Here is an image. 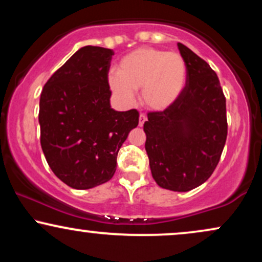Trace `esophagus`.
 <instances>
[{"label": "esophagus", "mask_w": 262, "mask_h": 262, "mask_svg": "<svg viewBox=\"0 0 262 262\" xmlns=\"http://www.w3.org/2000/svg\"><path fill=\"white\" fill-rule=\"evenodd\" d=\"M145 121H146V116L144 113H140V116H139V125H140V127H143Z\"/></svg>", "instance_id": "esophagus-1"}]
</instances>
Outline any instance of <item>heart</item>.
<instances>
[{
    "label": "heart",
    "mask_w": 262,
    "mask_h": 262,
    "mask_svg": "<svg viewBox=\"0 0 262 262\" xmlns=\"http://www.w3.org/2000/svg\"><path fill=\"white\" fill-rule=\"evenodd\" d=\"M186 79L187 66L180 54L138 48L123 56L117 74L108 77V85L122 103H133L134 91L140 89L144 106L164 111L181 96Z\"/></svg>",
    "instance_id": "heart-1"
}]
</instances>
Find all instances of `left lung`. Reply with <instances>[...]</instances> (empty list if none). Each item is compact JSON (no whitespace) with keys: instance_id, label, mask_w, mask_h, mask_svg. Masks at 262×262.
<instances>
[{"instance_id":"1","label":"left lung","mask_w":262,"mask_h":262,"mask_svg":"<svg viewBox=\"0 0 262 262\" xmlns=\"http://www.w3.org/2000/svg\"><path fill=\"white\" fill-rule=\"evenodd\" d=\"M177 47L187 66L186 86L170 107L148 113L144 132L155 182L187 192L217 167L228 134L227 108L217 74L186 45Z\"/></svg>"}]
</instances>
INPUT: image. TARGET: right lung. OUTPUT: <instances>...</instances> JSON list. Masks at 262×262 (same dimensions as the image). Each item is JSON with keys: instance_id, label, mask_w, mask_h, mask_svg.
Listing matches in <instances>:
<instances>
[{"instance_id": "add662e5", "label": "right lung", "mask_w": 262, "mask_h": 262, "mask_svg": "<svg viewBox=\"0 0 262 262\" xmlns=\"http://www.w3.org/2000/svg\"><path fill=\"white\" fill-rule=\"evenodd\" d=\"M113 50L86 45L45 83L39 102L40 144L48 165L70 187L110 181L117 155L139 123L137 110L111 108L108 71Z\"/></svg>"}]
</instances>
